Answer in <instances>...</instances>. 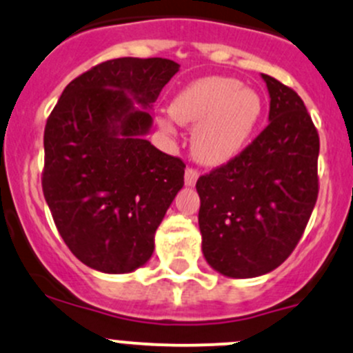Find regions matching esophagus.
<instances>
[{
    "mask_svg": "<svg viewBox=\"0 0 353 353\" xmlns=\"http://www.w3.org/2000/svg\"><path fill=\"white\" fill-rule=\"evenodd\" d=\"M196 180H199V172H196V170H185V185H187V187H195Z\"/></svg>",
    "mask_w": 353,
    "mask_h": 353,
    "instance_id": "34e87169",
    "label": "esophagus"
}]
</instances>
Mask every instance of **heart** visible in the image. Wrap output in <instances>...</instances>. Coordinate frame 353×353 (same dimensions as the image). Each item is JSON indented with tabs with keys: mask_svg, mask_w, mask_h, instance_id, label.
Wrapping results in <instances>:
<instances>
[{
	"mask_svg": "<svg viewBox=\"0 0 353 353\" xmlns=\"http://www.w3.org/2000/svg\"><path fill=\"white\" fill-rule=\"evenodd\" d=\"M263 111L257 90L221 75L190 82L170 102V114L178 124H195L192 154L205 166H222L237 158L259 126ZM158 124L163 131L175 132L171 117H160Z\"/></svg>",
	"mask_w": 353,
	"mask_h": 353,
	"instance_id": "1",
	"label": "heart"
}]
</instances>
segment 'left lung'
I'll use <instances>...</instances> for the list:
<instances>
[{
    "mask_svg": "<svg viewBox=\"0 0 353 353\" xmlns=\"http://www.w3.org/2000/svg\"><path fill=\"white\" fill-rule=\"evenodd\" d=\"M269 124L232 161L196 181L202 252L227 278L281 266L303 236L318 196L320 138L293 89L261 75Z\"/></svg>",
    "mask_w": 353,
    "mask_h": 353,
    "instance_id": "obj_1",
    "label": "left lung"
}]
</instances>
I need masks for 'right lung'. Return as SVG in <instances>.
<instances>
[{
  "label": "right lung",
  "mask_w": 353,
  "mask_h": 353,
  "mask_svg": "<svg viewBox=\"0 0 353 353\" xmlns=\"http://www.w3.org/2000/svg\"><path fill=\"white\" fill-rule=\"evenodd\" d=\"M180 70L168 59L102 62L63 89L43 134L41 187L63 242L85 266H145L183 187L185 163L151 145V109Z\"/></svg>",
  "instance_id": "1"
}]
</instances>
